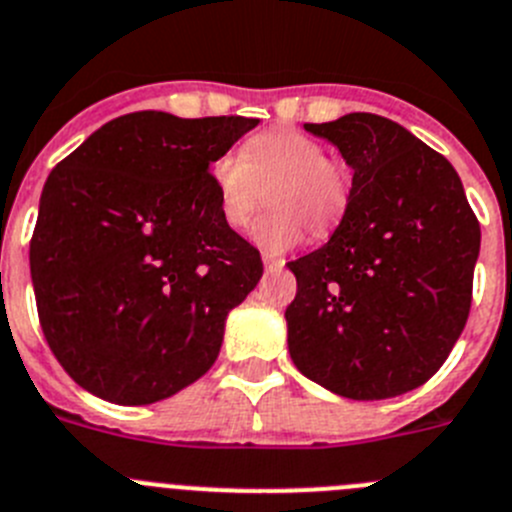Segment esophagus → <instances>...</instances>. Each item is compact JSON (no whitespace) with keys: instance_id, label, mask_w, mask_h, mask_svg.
<instances>
[{"instance_id":"34e87169","label":"esophagus","mask_w":512,"mask_h":512,"mask_svg":"<svg viewBox=\"0 0 512 512\" xmlns=\"http://www.w3.org/2000/svg\"><path fill=\"white\" fill-rule=\"evenodd\" d=\"M284 264H287V261L281 259V256H271V253H264L266 271H281V269H284Z\"/></svg>"}]
</instances>
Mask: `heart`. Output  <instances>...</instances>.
<instances>
[{
    "mask_svg": "<svg viewBox=\"0 0 512 512\" xmlns=\"http://www.w3.org/2000/svg\"><path fill=\"white\" fill-rule=\"evenodd\" d=\"M325 157V147L302 131H261L243 154L223 152L210 164L220 215L231 228H246L269 187L274 210L253 225V241L281 253L302 241L304 225L322 236L345 215L350 198L345 170Z\"/></svg>",
    "mask_w": 512,
    "mask_h": 512,
    "instance_id": "heart-1",
    "label": "heart"
}]
</instances>
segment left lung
I'll use <instances>...</instances> for the list:
<instances>
[{
	"label": "left lung",
	"mask_w": 512,
	"mask_h": 512,
	"mask_svg": "<svg viewBox=\"0 0 512 512\" xmlns=\"http://www.w3.org/2000/svg\"><path fill=\"white\" fill-rule=\"evenodd\" d=\"M353 170L330 241L289 261L287 345L309 381L353 401L401 396L442 368L470 314L480 223L452 164L375 114L304 124Z\"/></svg>",
	"instance_id": "left-lung-1"
}]
</instances>
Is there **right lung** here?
<instances>
[{
	"mask_svg": "<svg viewBox=\"0 0 512 512\" xmlns=\"http://www.w3.org/2000/svg\"><path fill=\"white\" fill-rule=\"evenodd\" d=\"M256 124L137 111L50 172L32 287L50 350L88 393L147 406L215 363L228 312L264 264L220 215L210 164Z\"/></svg>",
	"mask_w": 512,
	"mask_h": 512,
	"instance_id": "right-lung-1",
	"label": "right lung"
}]
</instances>
